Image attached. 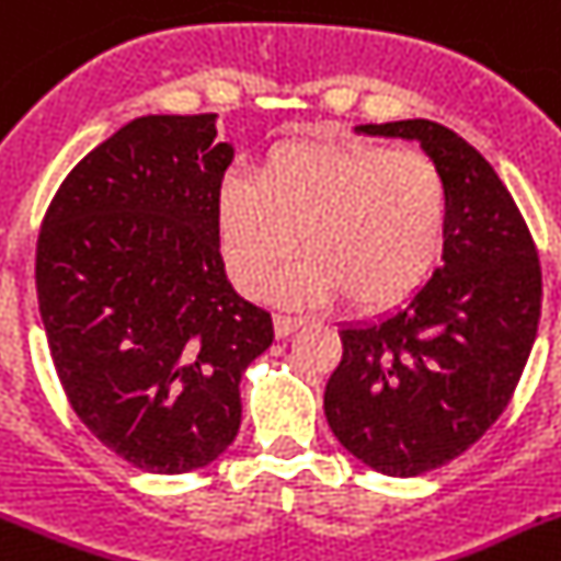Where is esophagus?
Listing matches in <instances>:
<instances>
[{
	"mask_svg": "<svg viewBox=\"0 0 561 561\" xmlns=\"http://www.w3.org/2000/svg\"><path fill=\"white\" fill-rule=\"evenodd\" d=\"M305 324V319H296V317H273V331H276V339H285L290 336L294 331H299Z\"/></svg>",
	"mask_w": 561,
	"mask_h": 561,
	"instance_id": "obj_1",
	"label": "esophagus"
}]
</instances>
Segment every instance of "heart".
<instances>
[{
  "label": "heart",
  "instance_id": "obj_1",
  "mask_svg": "<svg viewBox=\"0 0 561 561\" xmlns=\"http://www.w3.org/2000/svg\"><path fill=\"white\" fill-rule=\"evenodd\" d=\"M216 237L242 294L282 305L331 302L385 310L416 294L442 256L450 196L439 164L419 150L296 139L265 153L256 182L228 173L216 185Z\"/></svg>",
  "mask_w": 561,
  "mask_h": 561
}]
</instances>
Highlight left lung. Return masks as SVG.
Wrapping results in <instances>:
<instances>
[{"label": "left lung", "instance_id": "8db88e82", "mask_svg": "<svg viewBox=\"0 0 561 561\" xmlns=\"http://www.w3.org/2000/svg\"><path fill=\"white\" fill-rule=\"evenodd\" d=\"M413 139L448 182L442 265L374 322L342 324L324 416L342 448L385 477H419L479 442L519 385L542 310L530 230L491 162L431 119L359 125Z\"/></svg>", "mask_w": 561, "mask_h": 561}]
</instances>
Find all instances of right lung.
<instances>
[{"label": "right lung", "instance_id": "1", "mask_svg": "<svg viewBox=\"0 0 561 561\" xmlns=\"http://www.w3.org/2000/svg\"><path fill=\"white\" fill-rule=\"evenodd\" d=\"M216 113L130 119L68 173L36 244L56 374L88 431L148 473L205 468L242 422L239 382L271 313L225 273Z\"/></svg>", "mask_w": 561, "mask_h": 561}]
</instances>
